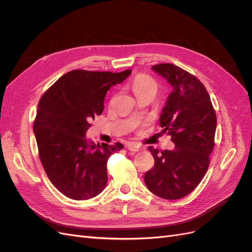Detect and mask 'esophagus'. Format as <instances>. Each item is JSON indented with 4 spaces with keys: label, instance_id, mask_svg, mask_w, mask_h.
Instances as JSON below:
<instances>
[{
    "label": "esophagus",
    "instance_id": "1",
    "mask_svg": "<svg viewBox=\"0 0 252 252\" xmlns=\"http://www.w3.org/2000/svg\"><path fill=\"white\" fill-rule=\"evenodd\" d=\"M127 149L130 150V151H133V152H138L140 150L143 149L142 146H140L139 144H133V143H128L127 144Z\"/></svg>",
    "mask_w": 252,
    "mask_h": 252
}]
</instances>
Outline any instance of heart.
<instances>
[{"instance_id": "heart-1", "label": "heart", "mask_w": 252, "mask_h": 252, "mask_svg": "<svg viewBox=\"0 0 252 252\" xmlns=\"http://www.w3.org/2000/svg\"><path fill=\"white\" fill-rule=\"evenodd\" d=\"M131 88L133 94H136L143 91H157V83L156 81L146 74H139L133 79Z\"/></svg>"}]
</instances>
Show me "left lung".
Segmentation results:
<instances>
[{"label": "left lung", "instance_id": "obj_1", "mask_svg": "<svg viewBox=\"0 0 252 252\" xmlns=\"http://www.w3.org/2000/svg\"><path fill=\"white\" fill-rule=\"evenodd\" d=\"M151 69L172 88L159 126L171 136L174 148L159 151L148 147L155 166L145 173L144 181L154 194L178 200L193 191L207 172L217 117L207 90L194 75L173 64H158Z\"/></svg>", "mask_w": 252, "mask_h": 252}]
</instances>
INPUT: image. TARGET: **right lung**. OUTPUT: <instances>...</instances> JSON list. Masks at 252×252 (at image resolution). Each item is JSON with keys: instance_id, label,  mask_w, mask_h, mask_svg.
Wrapping results in <instances>:
<instances>
[{"instance_id": "right-lung-1", "label": "right lung", "mask_w": 252, "mask_h": 252, "mask_svg": "<svg viewBox=\"0 0 252 252\" xmlns=\"http://www.w3.org/2000/svg\"><path fill=\"white\" fill-rule=\"evenodd\" d=\"M130 73L72 70L41 97L33 124L40 158L53 186L69 199L89 200L107 184L108 158L124 146L94 144L86 132L102 114L107 91Z\"/></svg>"}]
</instances>
